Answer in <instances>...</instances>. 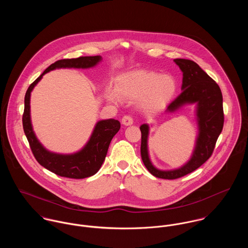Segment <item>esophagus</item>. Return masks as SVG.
Masks as SVG:
<instances>
[{
  "label": "esophagus",
  "instance_id": "esophagus-1",
  "mask_svg": "<svg viewBox=\"0 0 248 248\" xmlns=\"http://www.w3.org/2000/svg\"><path fill=\"white\" fill-rule=\"evenodd\" d=\"M121 122H122V124H123L124 126H130V125H133L134 120H133L132 116H130V115H125V116H123Z\"/></svg>",
  "mask_w": 248,
  "mask_h": 248
}]
</instances>
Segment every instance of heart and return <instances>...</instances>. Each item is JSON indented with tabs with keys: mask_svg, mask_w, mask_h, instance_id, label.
Listing matches in <instances>:
<instances>
[{
	"mask_svg": "<svg viewBox=\"0 0 248 248\" xmlns=\"http://www.w3.org/2000/svg\"><path fill=\"white\" fill-rule=\"evenodd\" d=\"M177 90V81L172 75L138 70L120 74L115 81V90H107L106 98L112 103L119 102L120 98L140 99L143 109L156 112L167 106Z\"/></svg>",
	"mask_w": 248,
	"mask_h": 248,
	"instance_id": "1",
	"label": "heart"
}]
</instances>
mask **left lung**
<instances>
[{
  "mask_svg": "<svg viewBox=\"0 0 248 248\" xmlns=\"http://www.w3.org/2000/svg\"><path fill=\"white\" fill-rule=\"evenodd\" d=\"M174 62L182 71V92L165 112L173 113L182 107L195 104L198 136L192 155L185 164L172 170H160L152 163L149 155L150 127L148 124L140 126L142 161L153 176L165 179L183 177L202 166L211 156L224 121L222 94L218 85L194 61L175 59Z\"/></svg>",
  "mask_w": 248,
  "mask_h": 248,
  "instance_id": "1",
  "label": "left lung"
}]
</instances>
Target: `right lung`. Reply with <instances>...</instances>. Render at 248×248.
Masks as SVG:
<instances>
[{
    "instance_id": "add662e5",
    "label": "right lung",
    "mask_w": 248,
    "mask_h": 248,
    "mask_svg": "<svg viewBox=\"0 0 248 248\" xmlns=\"http://www.w3.org/2000/svg\"><path fill=\"white\" fill-rule=\"evenodd\" d=\"M102 57L84 56L73 59L58 60L51 64L29 87L25 96L23 127L36 160L48 171L70 178H85L95 175L101 168L112 138L120 129V122L115 119H104L96 122L90 140L85 146L73 154H57L46 150L38 140L31 118V95L43 75L56 69H90L101 62Z\"/></svg>"
}]
</instances>
